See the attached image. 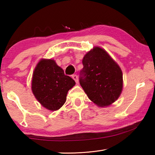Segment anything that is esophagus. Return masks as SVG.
<instances>
[{
    "instance_id": "34e87169",
    "label": "esophagus",
    "mask_w": 155,
    "mask_h": 155,
    "mask_svg": "<svg viewBox=\"0 0 155 155\" xmlns=\"http://www.w3.org/2000/svg\"><path fill=\"white\" fill-rule=\"evenodd\" d=\"M72 78L75 81V82L77 83L78 82V76H77V75L73 74V75L72 76Z\"/></svg>"
}]
</instances>
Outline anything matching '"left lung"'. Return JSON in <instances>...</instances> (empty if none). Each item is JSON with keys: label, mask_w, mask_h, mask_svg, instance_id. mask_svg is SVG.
Masks as SVG:
<instances>
[{"label": "left lung", "mask_w": 155, "mask_h": 155, "mask_svg": "<svg viewBox=\"0 0 155 155\" xmlns=\"http://www.w3.org/2000/svg\"><path fill=\"white\" fill-rule=\"evenodd\" d=\"M80 84L90 101L97 106L111 105L123 88L121 68L105 50L94 46L83 59Z\"/></svg>", "instance_id": "1"}]
</instances>
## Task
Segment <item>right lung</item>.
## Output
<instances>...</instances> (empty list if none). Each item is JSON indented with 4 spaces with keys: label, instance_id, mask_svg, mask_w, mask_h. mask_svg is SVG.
Listing matches in <instances>:
<instances>
[{
    "label": "right lung",
    "instance_id": "add662e5",
    "mask_svg": "<svg viewBox=\"0 0 155 155\" xmlns=\"http://www.w3.org/2000/svg\"><path fill=\"white\" fill-rule=\"evenodd\" d=\"M75 84L54 59H41L34 69L31 90L41 106L54 111L64 105L68 91Z\"/></svg>",
    "mask_w": 155,
    "mask_h": 155
}]
</instances>
